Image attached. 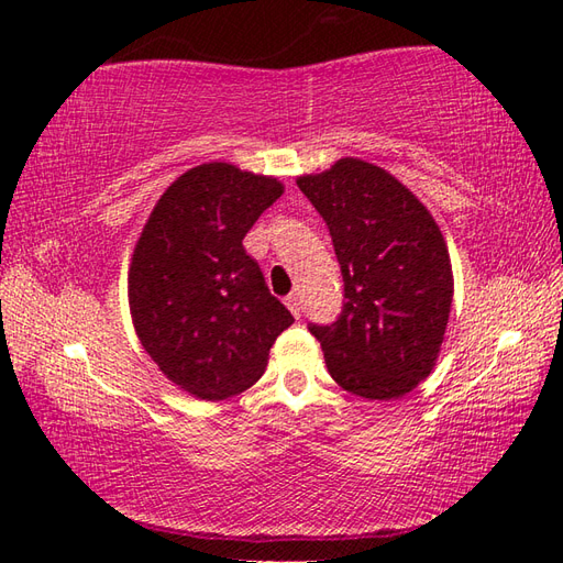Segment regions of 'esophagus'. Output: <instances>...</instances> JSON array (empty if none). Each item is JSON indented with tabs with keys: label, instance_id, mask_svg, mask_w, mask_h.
I'll use <instances>...</instances> for the list:
<instances>
[{
	"label": "esophagus",
	"instance_id": "34e87169",
	"mask_svg": "<svg viewBox=\"0 0 563 563\" xmlns=\"http://www.w3.org/2000/svg\"><path fill=\"white\" fill-rule=\"evenodd\" d=\"M285 305H288V309L295 317L302 314V300H300V295H297V292H290L288 297H285Z\"/></svg>",
	"mask_w": 563,
	"mask_h": 563
}]
</instances>
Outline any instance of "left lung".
Masks as SVG:
<instances>
[{"label": "left lung", "mask_w": 563, "mask_h": 563, "mask_svg": "<svg viewBox=\"0 0 563 563\" xmlns=\"http://www.w3.org/2000/svg\"><path fill=\"white\" fill-rule=\"evenodd\" d=\"M324 218L343 275L331 327L309 324L329 375L355 397L389 401L433 369L452 307V266L433 214L379 166L345 157L297 178Z\"/></svg>", "instance_id": "left-lung-1"}]
</instances>
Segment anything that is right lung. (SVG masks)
<instances>
[{"mask_svg": "<svg viewBox=\"0 0 563 563\" xmlns=\"http://www.w3.org/2000/svg\"><path fill=\"white\" fill-rule=\"evenodd\" d=\"M280 196L273 176L200 164L164 190L137 239L128 271L137 339L166 379L198 399L254 385L295 321L242 244Z\"/></svg>", "mask_w": 563, "mask_h": 563, "instance_id": "obj_1", "label": "right lung"}]
</instances>
